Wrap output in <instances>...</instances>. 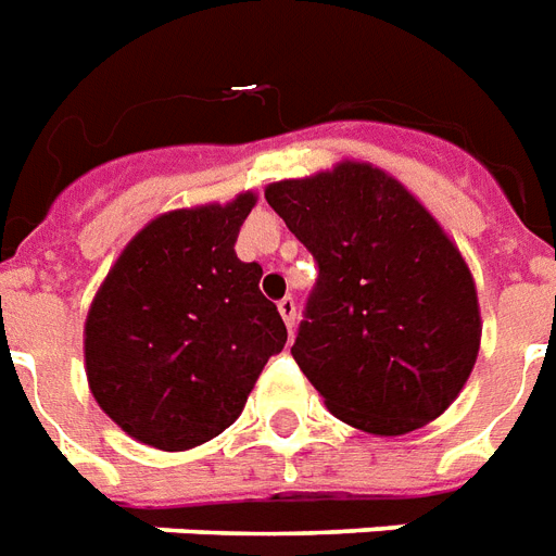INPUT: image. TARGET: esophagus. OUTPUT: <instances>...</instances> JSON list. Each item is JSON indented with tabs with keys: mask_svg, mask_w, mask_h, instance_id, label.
Listing matches in <instances>:
<instances>
[{
	"mask_svg": "<svg viewBox=\"0 0 556 556\" xmlns=\"http://www.w3.org/2000/svg\"><path fill=\"white\" fill-rule=\"evenodd\" d=\"M279 308V315H282V320H286L288 329H294L296 324V303H294V296H282L277 303Z\"/></svg>",
	"mask_w": 556,
	"mask_h": 556,
	"instance_id": "1",
	"label": "esophagus"
}]
</instances>
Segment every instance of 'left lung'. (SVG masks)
<instances>
[{
	"label": "left lung",
	"instance_id": "obj_1",
	"mask_svg": "<svg viewBox=\"0 0 556 556\" xmlns=\"http://www.w3.org/2000/svg\"><path fill=\"white\" fill-rule=\"evenodd\" d=\"M265 198L320 268L291 355L326 408L379 438L438 419L481 346L476 279L438 218L358 160Z\"/></svg>",
	"mask_w": 556,
	"mask_h": 556
}]
</instances>
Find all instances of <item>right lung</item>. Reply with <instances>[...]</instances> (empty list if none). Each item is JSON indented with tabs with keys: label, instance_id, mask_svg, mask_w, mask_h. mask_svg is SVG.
I'll use <instances>...</instances> for the list:
<instances>
[{
	"label": "right lung",
	"instance_id": "right-lung-1",
	"mask_svg": "<svg viewBox=\"0 0 556 556\" xmlns=\"http://www.w3.org/2000/svg\"><path fill=\"white\" fill-rule=\"evenodd\" d=\"M256 192L156 215L127 241L84 324L87 381L118 429L186 452L244 410L270 355L288 341L260 291L262 265L236 256Z\"/></svg>",
	"mask_w": 556,
	"mask_h": 556
}]
</instances>
